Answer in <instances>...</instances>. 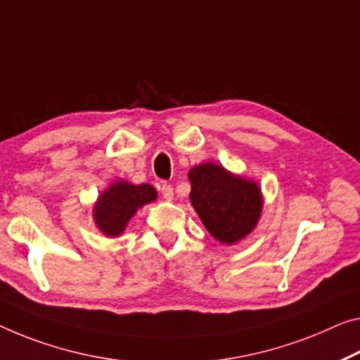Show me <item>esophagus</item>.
I'll use <instances>...</instances> for the list:
<instances>
[{
    "instance_id": "obj_1",
    "label": "esophagus",
    "mask_w": 360,
    "mask_h": 360,
    "mask_svg": "<svg viewBox=\"0 0 360 360\" xmlns=\"http://www.w3.org/2000/svg\"><path fill=\"white\" fill-rule=\"evenodd\" d=\"M161 195H162L164 199H167V201H172V199H174V188H172V185L162 184Z\"/></svg>"
}]
</instances>
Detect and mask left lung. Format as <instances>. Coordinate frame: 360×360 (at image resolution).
Segmentation results:
<instances>
[{
  "instance_id": "obj_1",
  "label": "left lung",
  "mask_w": 360,
  "mask_h": 360,
  "mask_svg": "<svg viewBox=\"0 0 360 360\" xmlns=\"http://www.w3.org/2000/svg\"><path fill=\"white\" fill-rule=\"evenodd\" d=\"M188 179L191 206L215 240L233 245L251 233L262 211V193L256 181L214 162L193 167Z\"/></svg>"
}]
</instances>
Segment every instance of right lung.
I'll return each mask as SVG.
<instances>
[{
	"instance_id": "add662e5",
	"label": "right lung",
	"mask_w": 360,
	"mask_h": 360,
	"mask_svg": "<svg viewBox=\"0 0 360 360\" xmlns=\"http://www.w3.org/2000/svg\"><path fill=\"white\" fill-rule=\"evenodd\" d=\"M158 198L151 185H134L125 180L114 181L99 195L93 209V219L106 236H119L138 209Z\"/></svg>"
}]
</instances>
